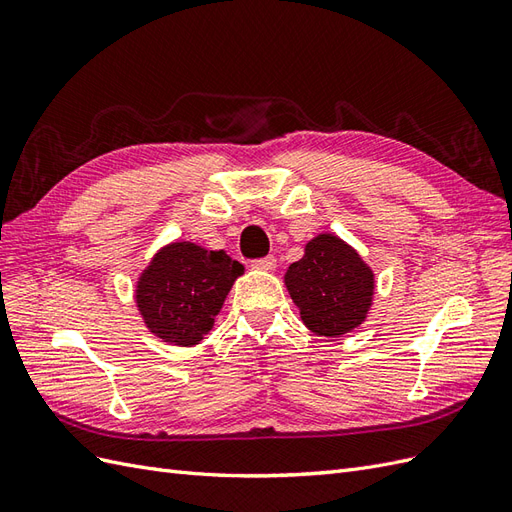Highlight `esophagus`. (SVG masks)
Masks as SVG:
<instances>
[{
	"instance_id": "34e87169",
	"label": "esophagus",
	"mask_w": 512,
	"mask_h": 512,
	"mask_svg": "<svg viewBox=\"0 0 512 512\" xmlns=\"http://www.w3.org/2000/svg\"><path fill=\"white\" fill-rule=\"evenodd\" d=\"M252 267L258 271H273L277 267V260L273 256H265V258H258L252 262Z\"/></svg>"
}]
</instances>
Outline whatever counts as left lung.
<instances>
[{
	"instance_id": "left-lung-1",
	"label": "left lung",
	"mask_w": 512,
	"mask_h": 512,
	"mask_svg": "<svg viewBox=\"0 0 512 512\" xmlns=\"http://www.w3.org/2000/svg\"><path fill=\"white\" fill-rule=\"evenodd\" d=\"M305 327L322 337H342L365 322L376 277L352 245L331 232L305 243L301 260L284 275Z\"/></svg>"
}]
</instances>
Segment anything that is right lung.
Instances as JSON below:
<instances>
[{"label":"right lung","instance_id":"right-lung-1","mask_svg":"<svg viewBox=\"0 0 512 512\" xmlns=\"http://www.w3.org/2000/svg\"><path fill=\"white\" fill-rule=\"evenodd\" d=\"M243 265L224 250L173 241L149 260L136 282L134 299L149 333L162 342L192 348L213 329L215 316Z\"/></svg>","mask_w":512,"mask_h":512}]
</instances>
